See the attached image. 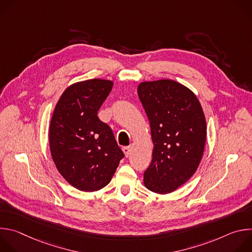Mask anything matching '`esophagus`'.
<instances>
[{
    "mask_svg": "<svg viewBox=\"0 0 252 252\" xmlns=\"http://www.w3.org/2000/svg\"><path fill=\"white\" fill-rule=\"evenodd\" d=\"M123 152H124L125 156L127 158L129 156V154H130V147H124L123 148Z\"/></svg>",
    "mask_w": 252,
    "mask_h": 252,
    "instance_id": "obj_1",
    "label": "esophagus"
}]
</instances>
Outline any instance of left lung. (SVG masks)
<instances>
[{
  "label": "left lung",
  "instance_id": "8db88e82",
  "mask_svg": "<svg viewBox=\"0 0 252 252\" xmlns=\"http://www.w3.org/2000/svg\"><path fill=\"white\" fill-rule=\"evenodd\" d=\"M137 94L155 146L143 183L156 193L172 192L193 175L201 160L206 139L203 111L189 89L171 80L143 82Z\"/></svg>",
  "mask_w": 252,
  "mask_h": 252
}]
</instances>
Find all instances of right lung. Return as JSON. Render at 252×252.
Masks as SVG:
<instances>
[{
	"label": "right lung",
	"mask_w": 252,
	"mask_h": 252,
	"mask_svg": "<svg viewBox=\"0 0 252 252\" xmlns=\"http://www.w3.org/2000/svg\"><path fill=\"white\" fill-rule=\"evenodd\" d=\"M114 83L88 80L69 86L60 97L50 126L53 160L65 181L83 191L109 185L125 157L112 128L97 112Z\"/></svg>",
	"instance_id": "right-lung-1"
}]
</instances>
